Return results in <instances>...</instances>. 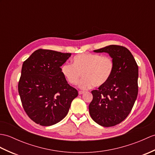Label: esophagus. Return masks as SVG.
<instances>
[{"label":"esophagus","instance_id":"esophagus-1","mask_svg":"<svg viewBox=\"0 0 155 155\" xmlns=\"http://www.w3.org/2000/svg\"><path fill=\"white\" fill-rule=\"evenodd\" d=\"M84 92H85L84 91H78V94L81 95V94H84Z\"/></svg>","mask_w":155,"mask_h":155}]
</instances>
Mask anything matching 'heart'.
Returning a JSON list of instances; mask_svg holds the SVG:
<instances>
[{
	"mask_svg": "<svg viewBox=\"0 0 155 155\" xmlns=\"http://www.w3.org/2000/svg\"><path fill=\"white\" fill-rule=\"evenodd\" d=\"M114 68V62L111 57L84 53L75 55L73 64H64L61 71L69 83L73 85L78 83L82 74L84 78L79 83V87L87 89L106 84Z\"/></svg>",
	"mask_w": 155,
	"mask_h": 155,
	"instance_id": "1",
	"label": "heart"
}]
</instances>
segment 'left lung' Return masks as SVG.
I'll return each instance as SVG.
<instances>
[{
  "instance_id": "left-lung-1",
  "label": "left lung",
  "mask_w": 155,
  "mask_h": 155,
  "mask_svg": "<svg viewBox=\"0 0 155 155\" xmlns=\"http://www.w3.org/2000/svg\"><path fill=\"white\" fill-rule=\"evenodd\" d=\"M94 52L108 53L114 68L106 83L91 92L89 113L102 126H114L123 121L134 107L138 94V66L131 53L123 46L110 45Z\"/></svg>"
}]
</instances>
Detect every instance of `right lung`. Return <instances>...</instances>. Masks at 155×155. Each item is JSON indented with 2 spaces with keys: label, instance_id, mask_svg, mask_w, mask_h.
Returning <instances> with one entry per match:
<instances>
[{
  "label": "right lung",
  "instance_id": "right-lung-1",
  "mask_svg": "<svg viewBox=\"0 0 155 155\" xmlns=\"http://www.w3.org/2000/svg\"><path fill=\"white\" fill-rule=\"evenodd\" d=\"M71 55L39 49L23 63L18 92L25 111L35 123L43 126L58 123L65 117L78 96L61 68Z\"/></svg>",
  "mask_w": 155,
  "mask_h": 155
}]
</instances>
